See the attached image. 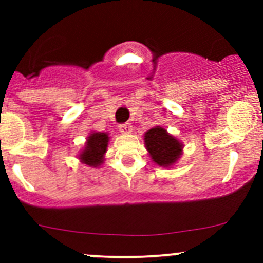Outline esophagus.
I'll return each mask as SVG.
<instances>
[{
    "mask_svg": "<svg viewBox=\"0 0 263 263\" xmlns=\"http://www.w3.org/2000/svg\"><path fill=\"white\" fill-rule=\"evenodd\" d=\"M118 129H119V132H121V134H123V135H128V134H131L132 131H134V128H132V124L131 123L119 124Z\"/></svg>",
    "mask_w": 263,
    "mask_h": 263,
    "instance_id": "34e87169",
    "label": "esophagus"
}]
</instances>
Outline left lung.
I'll return each instance as SVG.
<instances>
[{"mask_svg": "<svg viewBox=\"0 0 263 263\" xmlns=\"http://www.w3.org/2000/svg\"><path fill=\"white\" fill-rule=\"evenodd\" d=\"M144 142L151 160L161 168L173 166L183 154V144L164 127L155 126L144 134Z\"/></svg>", "mask_w": 263, "mask_h": 263, "instance_id": "left-lung-1", "label": "left lung"}]
</instances>
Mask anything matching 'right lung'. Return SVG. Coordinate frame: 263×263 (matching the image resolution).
I'll return each mask as SVG.
<instances>
[{
	"label": "right lung",
	"mask_w": 263,
	"mask_h": 263,
	"mask_svg": "<svg viewBox=\"0 0 263 263\" xmlns=\"http://www.w3.org/2000/svg\"><path fill=\"white\" fill-rule=\"evenodd\" d=\"M109 139L108 132H90L89 136L86 137L84 148L79 154L80 163L91 168H98L102 165L104 163Z\"/></svg>",
	"instance_id": "right-lung-1"
}]
</instances>
